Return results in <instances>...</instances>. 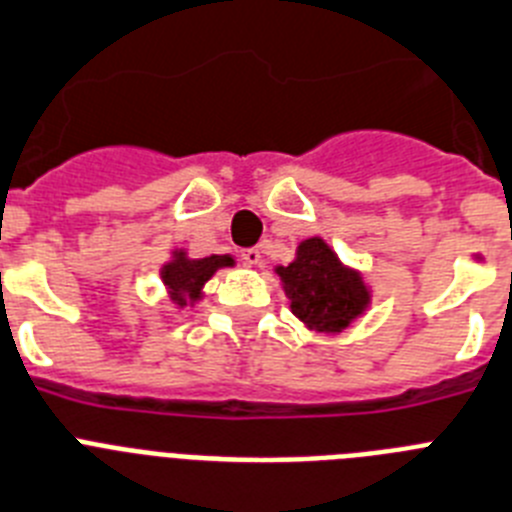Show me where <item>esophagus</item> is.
<instances>
[{"label":"esophagus","mask_w":512,"mask_h":512,"mask_svg":"<svg viewBox=\"0 0 512 512\" xmlns=\"http://www.w3.org/2000/svg\"><path fill=\"white\" fill-rule=\"evenodd\" d=\"M260 250L257 247H247V250H242V262L244 265H257L260 262Z\"/></svg>","instance_id":"obj_1"}]
</instances>
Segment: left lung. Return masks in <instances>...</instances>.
Returning a JSON list of instances; mask_svg holds the SVG:
<instances>
[{"label": "left lung", "instance_id": "obj_1", "mask_svg": "<svg viewBox=\"0 0 512 512\" xmlns=\"http://www.w3.org/2000/svg\"><path fill=\"white\" fill-rule=\"evenodd\" d=\"M278 275L291 311L311 330H345L368 304L361 275L345 268L319 237L301 242L296 260L288 268H278Z\"/></svg>", "mask_w": 512, "mask_h": 512}]
</instances>
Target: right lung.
<instances>
[{
    "label": "right lung",
    "instance_id": "1",
    "mask_svg": "<svg viewBox=\"0 0 512 512\" xmlns=\"http://www.w3.org/2000/svg\"><path fill=\"white\" fill-rule=\"evenodd\" d=\"M224 265H234L229 255H211L203 260H188L185 252H177L175 260L162 268V281L167 283L172 293V301L185 304V301L201 299L203 283Z\"/></svg>",
    "mask_w": 512,
    "mask_h": 512
}]
</instances>
